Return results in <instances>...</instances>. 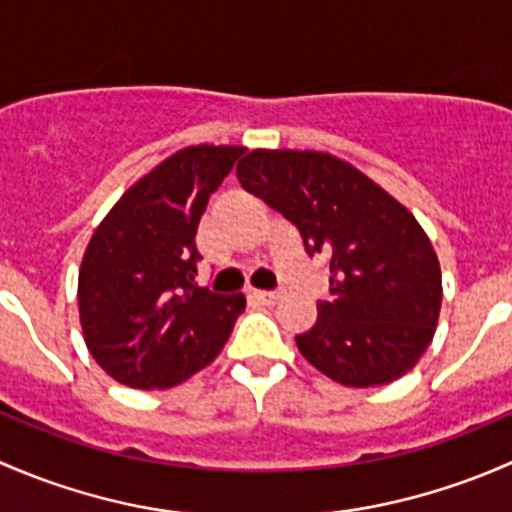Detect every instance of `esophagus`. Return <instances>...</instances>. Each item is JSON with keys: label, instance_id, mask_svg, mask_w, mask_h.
Returning a JSON list of instances; mask_svg holds the SVG:
<instances>
[{"label": "esophagus", "instance_id": "esophagus-1", "mask_svg": "<svg viewBox=\"0 0 512 512\" xmlns=\"http://www.w3.org/2000/svg\"><path fill=\"white\" fill-rule=\"evenodd\" d=\"M247 297L255 299V302H262V304H277L282 299V292H280V289H275V292H262V289H250V292H247Z\"/></svg>", "mask_w": 512, "mask_h": 512}]
</instances>
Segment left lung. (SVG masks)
<instances>
[{"label": "left lung", "instance_id": "8db88e82", "mask_svg": "<svg viewBox=\"0 0 512 512\" xmlns=\"http://www.w3.org/2000/svg\"><path fill=\"white\" fill-rule=\"evenodd\" d=\"M237 180L299 230L329 267V299L297 334L304 359L344 386H381L414 369L441 312V267L414 215L344 160L252 151Z\"/></svg>", "mask_w": 512, "mask_h": 512}]
</instances>
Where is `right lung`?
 Listing matches in <instances>:
<instances>
[{
	"mask_svg": "<svg viewBox=\"0 0 512 512\" xmlns=\"http://www.w3.org/2000/svg\"><path fill=\"white\" fill-rule=\"evenodd\" d=\"M237 146H190L138 180L96 227L79 272L86 347L133 389H168L208 366L245 309L198 287L200 215Z\"/></svg>",
	"mask_w": 512,
	"mask_h": 512,
	"instance_id": "right-lung-1",
	"label": "right lung"
}]
</instances>
